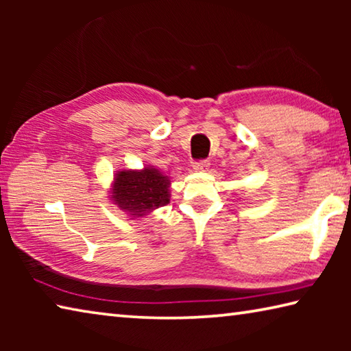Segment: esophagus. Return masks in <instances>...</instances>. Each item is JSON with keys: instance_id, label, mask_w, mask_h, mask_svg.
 <instances>
[{"instance_id": "obj_1", "label": "esophagus", "mask_w": 351, "mask_h": 351, "mask_svg": "<svg viewBox=\"0 0 351 351\" xmlns=\"http://www.w3.org/2000/svg\"><path fill=\"white\" fill-rule=\"evenodd\" d=\"M209 161L207 159H201V161H197L193 164V169L197 171H206L207 169H209Z\"/></svg>"}]
</instances>
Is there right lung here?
Returning a JSON list of instances; mask_svg holds the SVG:
<instances>
[{
    "mask_svg": "<svg viewBox=\"0 0 351 351\" xmlns=\"http://www.w3.org/2000/svg\"><path fill=\"white\" fill-rule=\"evenodd\" d=\"M169 178L153 167L141 171L123 170L116 173L111 198L130 215L144 217L169 203Z\"/></svg>",
    "mask_w": 351,
    "mask_h": 351,
    "instance_id": "right-lung-1",
    "label": "right lung"
}]
</instances>
